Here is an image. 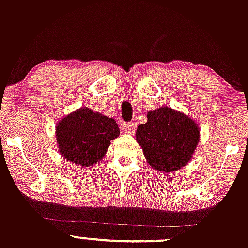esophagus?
<instances>
[{"label": "esophagus", "mask_w": 248, "mask_h": 248, "mask_svg": "<svg viewBox=\"0 0 248 248\" xmlns=\"http://www.w3.org/2000/svg\"><path fill=\"white\" fill-rule=\"evenodd\" d=\"M121 132L124 133V134H133L135 132V124H121Z\"/></svg>", "instance_id": "esophagus-1"}]
</instances>
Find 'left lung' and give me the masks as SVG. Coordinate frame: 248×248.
<instances>
[{"instance_id":"8db88e82","label":"left lung","mask_w":248,"mask_h":248,"mask_svg":"<svg viewBox=\"0 0 248 248\" xmlns=\"http://www.w3.org/2000/svg\"><path fill=\"white\" fill-rule=\"evenodd\" d=\"M137 141L151 168L172 172L190 161L200 140V128L186 114L169 107L147 113V122L139 124Z\"/></svg>"}]
</instances>
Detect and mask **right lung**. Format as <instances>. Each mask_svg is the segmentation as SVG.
Instances as JSON below:
<instances>
[{
  "instance_id": "obj_1",
  "label": "right lung",
  "mask_w": 248,
  "mask_h": 248,
  "mask_svg": "<svg viewBox=\"0 0 248 248\" xmlns=\"http://www.w3.org/2000/svg\"><path fill=\"white\" fill-rule=\"evenodd\" d=\"M56 135L62 158L90 168L102 160L120 129L114 119L83 107L62 117L56 127Z\"/></svg>"
}]
</instances>
